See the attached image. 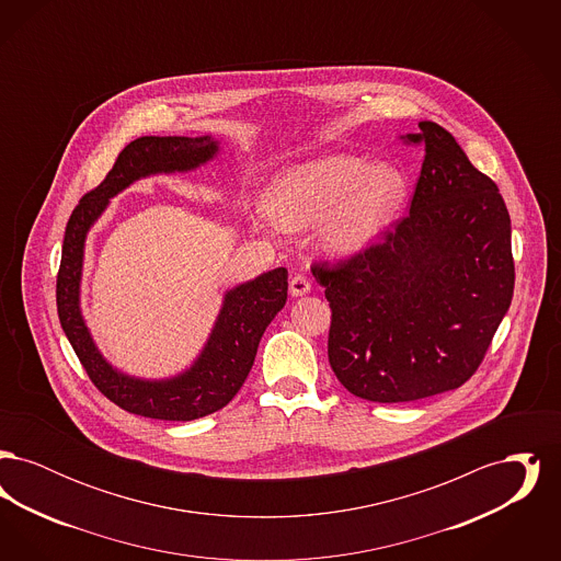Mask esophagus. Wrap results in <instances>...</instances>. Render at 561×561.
Listing matches in <instances>:
<instances>
[{
  "instance_id": "1",
  "label": "esophagus",
  "mask_w": 561,
  "mask_h": 561,
  "mask_svg": "<svg viewBox=\"0 0 561 561\" xmlns=\"http://www.w3.org/2000/svg\"><path fill=\"white\" fill-rule=\"evenodd\" d=\"M309 293H311L309 279L305 275H294L293 279H290V294H293L294 298Z\"/></svg>"
}]
</instances>
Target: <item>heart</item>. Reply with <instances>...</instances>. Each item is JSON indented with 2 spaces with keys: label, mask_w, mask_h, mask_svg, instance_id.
Segmentation results:
<instances>
[{
  "label": "heart",
  "mask_w": 561,
  "mask_h": 561,
  "mask_svg": "<svg viewBox=\"0 0 561 561\" xmlns=\"http://www.w3.org/2000/svg\"><path fill=\"white\" fill-rule=\"evenodd\" d=\"M408 181L391 163L355 156H323L275 174L265 193L267 213L256 214L263 231L316 229L323 254L347 259L368 250L400 213Z\"/></svg>",
  "instance_id": "b5f03b06"
}]
</instances>
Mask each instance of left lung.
Instances as JSON below:
<instances>
[{"label": "left lung", "instance_id": "1", "mask_svg": "<svg viewBox=\"0 0 561 561\" xmlns=\"http://www.w3.org/2000/svg\"><path fill=\"white\" fill-rule=\"evenodd\" d=\"M410 214L347 263L316 265L332 309L330 366L348 393L423 400L467 382L507 316L515 268L499 187L433 122Z\"/></svg>", "mask_w": 561, "mask_h": 561}]
</instances>
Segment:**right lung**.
Returning a JSON list of instances; mask_svg holds the SVG:
<instances>
[{
	"label": "right lung",
	"instance_id": "1",
	"mask_svg": "<svg viewBox=\"0 0 561 561\" xmlns=\"http://www.w3.org/2000/svg\"><path fill=\"white\" fill-rule=\"evenodd\" d=\"M220 153V140L204 136H140L117 156L107 179L81 197L62 241L56 307L65 336L103 396L119 408L160 421H195L225 408L250 373L259 343L288 298V268H271L222 294V305L202 351L185 370L145 378L113 366L94 343L81 313L85 240L108 202L134 183L158 174H187Z\"/></svg>",
	"mask_w": 561,
	"mask_h": 561
}]
</instances>
